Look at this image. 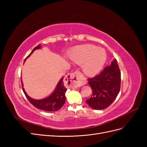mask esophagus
<instances>
[{"label": "esophagus", "mask_w": 147, "mask_h": 147, "mask_svg": "<svg viewBox=\"0 0 147 147\" xmlns=\"http://www.w3.org/2000/svg\"><path fill=\"white\" fill-rule=\"evenodd\" d=\"M82 74L78 71H76L67 75L65 78V83L70 87L74 88L83 86L86 83V80H82Z\"/></svg>", "instance_id": "esophagus-1"}]
</instances>
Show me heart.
Wrapping results in <instances>:
<instances>
[{
    "label": "heart",
    "instance_id": "1",
    "mask_svg": "<svg viewBox=\"0 0 147 147\" xmlns=\"http://www.w3.org/2000/svg\"><path fill=\"white\" fill-rule=\"evenodd\" d=\"M74 63L82 64V70L84 74L92 76L99 72L107 59L105 50L92 45L78 47L69 55Z\"/></svg>",
    "mask_w": 147,
    "mask_h": 147
}]
</instances>
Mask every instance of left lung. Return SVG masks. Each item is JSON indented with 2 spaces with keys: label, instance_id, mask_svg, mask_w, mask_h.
I'll return each instance as SVG.
<instances>
[{
  "label": "left lung",
  "instance_id": "1",
  "mask_svg": "<svg viewBox=\"0 0 147 147\" xmlns=\"http://www.w3.org/2000/svg\"><path fill=\"white\" fill-rule=\"evenodd\" d=\"M88 80L92 94L86 100V104L95 110L107 108L116 99L121 87V72L117 59L112 61L100 74Z\"/></svg>",
  "mask_w": 147,
  "mask_h": 147
}]
</instances>
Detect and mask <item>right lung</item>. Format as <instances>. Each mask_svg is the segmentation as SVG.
<instances>
[{
    "mask_svg": "<svg viewBox=\"0 0 147 147\" xmlns=\"http://www.w3.org/2000/svg\"><path fill=\"white\" fill-rule=\"evenodd\" d=\"M40 47L41 46L40 45H38L36 47H35L32 52L30 53L29 55H28V56L26 57L24 61H26V59L28 57H29L31 54H32L35 50H38V49L40 48ZM63 78L64 77H62L59 81L54 91L51 93V94L42 99L37 100L30 97L27 94V93L26 92L24 89L23 87V82H21L22 88H23V90L26 97H27V99L30 103L34 107H35L42 110L47 111V112H56V111L59 110L64 105L65 102V94L67 91V89L64 85Z\"/></svg>",
    "mask_w": 147,
    "mask_h": 147,
    "instance_id": "obj_1",
    "label": "right lung"
}]
</instances>
